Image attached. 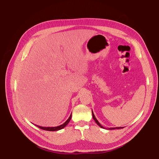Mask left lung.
Instances as JSON below:
<instances>
[{
  "instance_id": "8db88e82",
  "label": "left lung",
  "mask_w": 159,
  "mask_h": 159,
  "mask_svg": "<svg viewBox=\"0 0 159 159\" xmlns=\"http://www.w3.org/2000/svg\"><path fill=\"white\" fill-rule=\"evenodd\" d=\"M92 116H93V120H95V121H96V123L98 125V126L100 127V128H104V127H103L102 125H101L100 123H99V121L97 120V119L96 118V117H95V116H94V114H93V111H92ZM120 129V128H123V127H116V128H108V129H109V130H113V129Z\"/></svg>"
}]
</instances>
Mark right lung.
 <instances>
[{
  "label": "right lung",
  "instance_id": "right-lung-1",
  "mask_svg": "<svg viewBox=\"0 0 159 159\" xmlns=\"http://www.w3.org/2000/svg\"><path fill=\"white\" fill-rule=\"evenodd\" d=\"M71 117H72V114L70 115V116L69 117L68 119L66 120V122H64L63 124L60 125V126H55V127H42V126H38V125H35V126H37L38 128H41V129L44 130H48V131H57V130H59L61 129H63V128H65L67 126V124L70 122V121L71 120Z\"/></svg>",
  "mask_w": 159,
  "mask_h": 159
}]
</instances>
